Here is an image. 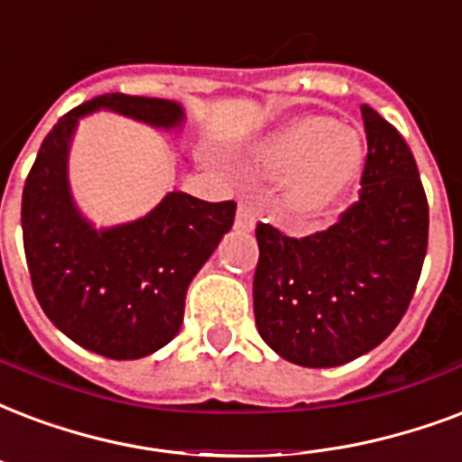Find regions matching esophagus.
Returning <instances> with one entry per match:
<instances>
[{"instance_id": "obj_1", "label": "esophagus", "mask_w": 462, "mask_h": 462, "mask_svg": "<svg viewBox=\"0 0 462 462\" xmlns=\"http://www.w3.org/2000/svg\"><path fill=\"white\" fill-rule=\"evenodd\" d=\"M256 225V216H254V206L249 203V200H239L237 208V217H235V230L239 232H252Z\"/></svg>"}]
</instances>
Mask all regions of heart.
<instances>
[{
  "mask_svg": "<svg viewBox=\"0 0 462 462\" xmlns=\"http://www.w3.org/2000/svg\"><path fill=\"white\" fill-rule=\"evenodd\" d=\"M364 137L329 116H298L263 135L246 164L263 179H288L286 206L298 217H319L339 206L361 176Z\"/></svg>",
  "mask_w": 462,
  "mask_h": 462,
  "instance_id": "heart-1",
  "label": "heart"
}]
</instances>
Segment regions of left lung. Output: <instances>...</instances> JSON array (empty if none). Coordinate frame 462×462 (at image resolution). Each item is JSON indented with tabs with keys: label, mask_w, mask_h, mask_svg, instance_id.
<instances>
[{
	"label": "left lung",
	"mask_w": 462,
	"mask_h": 462,
	"mask_svg": "<svg viewBox=\"0 0 462 462\" xmlns=\"http://www.w3.org/2000/svg\"><path fill=\"white\" fill-rule=\"evenodd\" d=\"M361 116V196L339 223L302 239L256 225V329L278 356L305 368L348 364L385 341L427 256L429 206L414 154L371 106Z\"/></svg>",
	"instance_id": "left-lung-1"
}]
</instances>
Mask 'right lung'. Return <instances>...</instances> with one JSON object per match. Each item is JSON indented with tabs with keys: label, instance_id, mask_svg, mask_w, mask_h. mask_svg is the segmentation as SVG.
I'll list each match as a JSON object with an SVG mask.
<instances>
[{
	"label": "right lung",
	"instance_id": "obj_1",
	"mask_svg": "<svg viewBox=\"0 0 462 462\" xmlns=\"http://www.w3.org/2000/svg\"><path fill=\"white\" fill-rule=\"evenodd\" d=\"M125 116L150 128H184L169 98L101 94L58 121L23 186L21 227L35 298L52 325L98 356L133 361L174 339L186 291L235 223V200L171 191L130 223L97 227L69 189V147L84 116Z\"/></svg>",
	"mask_w": 462,
	"mask_h": 462
}]
</instances>
